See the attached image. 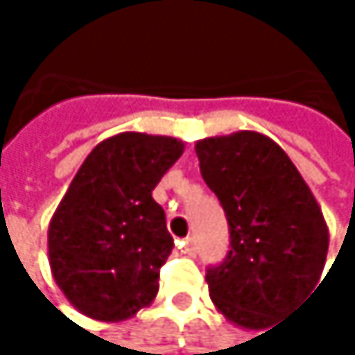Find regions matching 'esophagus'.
I'll return each instance as SVG.
<instances>
[{
  "mask_svg": "<svg viewBox=\"0 0 355 355\" xmlns=\"http://www.w3.org/2000/svg\"><path fill=\"white\" fill-rule=\"evenodd\" d=\"M183 251H185L187 255H193V253H196V241H193V236H187V239L183 241Z\"/></svg>",
  "mask_w": 355,
  "mask_h": 355,
  "instance_id": "1",
  "label": "esophagus"
}]
</instances>
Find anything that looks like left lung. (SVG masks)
I'll list each match as a JSON object with an SVG mask.
<instances>
[{
    "label": "left lung",
    "instance_id": "obj_1",
    "mask_svg": "<svg viewBox=\"0 0 355 355\" xmlns=\"http://www.w3.org/2000/svg\"><path fill=\"white\" fill-rule=\"evenodd\" d=\"M196 155L230 225L232 249L207 272L211 300L230 324L266 330L324 272V213L288 153L260 132L198 140Z\"/></svg>",
    "mask_w": 355,
    "mask_h": 355
}]
</instances>
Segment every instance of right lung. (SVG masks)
Instances as JSON below:
<instances>
[{"instance_id":"right-lung-1","label":"right lung","mask_w":355,"mask_h":355,"mask_svg":"<svg viewBox=\"0 0 355 355\" xmlns=\"http://www.w3.org/2000/svg\"><path fill=\"white\" fill-rule=\"evenodd\" d=\"M183 151L179 138L123 132L78 168L49 223V262L83 315L123 322L155 300L174 241L153 189Z\"/></svg>"}]
</instances>
